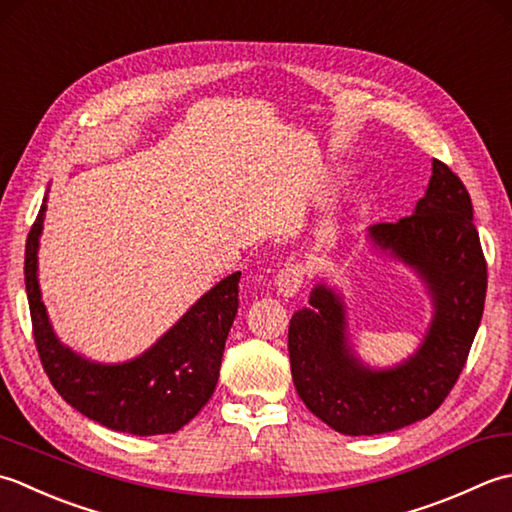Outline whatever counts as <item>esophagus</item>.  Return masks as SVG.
Returning <instances> with one entry per match:
<instances>
[{"label": "esophagus", "mask_w": 512, "mask_h": 512, "mask_svg": "<svg viewBox=\"0 0 512 512\" xmlns=\"http://www.w3.org/2000/svg\"><path fill=\"white\" fill-rule=\"evenodd\" d=\"M302 280H305L302 265H283L276 274V291L285 298L296 296L302 287Z\"/></svg>", "instance_id": "obj_1"}]
</instances>
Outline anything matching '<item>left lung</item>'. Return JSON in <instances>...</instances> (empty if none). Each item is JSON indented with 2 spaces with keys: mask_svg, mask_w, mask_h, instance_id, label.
<instances>
[{
  "mask_svg": "<svg viewBox=\"0 0 512 512\" xmlns=\"http://www.w3.org/2000/svg\"><path fill=\"white\" fill-rule=\"evenodd\" d=\"M369 236L413 265L429 283L435 320L420 351L391 371H369L353 358L340 298L325 285L289 322V362L300 400L344 435H380L424 420L455 387L486 300V258L473 203L460 176L433 161L415 214L378 223Z\"/></svg>",
  "mask_w": 512,
  "mask_h": 512,
  "instance_id": "1",
  "label": "left lung"
}]
</instances>
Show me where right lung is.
<instances>
[{
  "mask_svg": "<svg viewBox=\"0 0 512 512\" xmlns=\"http://www.w3.org/2000/svg\"><path fill=\"white\" fill-rule=\"evenodd\" d=\"M46 198L26 238V294L41 367L70 406L112 431L176 433L212 398L229 327L238 311L241 271L221 280L141 358L114 364L83 360L61 344L37 283V245Z\"/></svg>",
  "mask_w": 512,
  "mask_h": 512,
  "instance_id": "add662e5",
  "label": "right lung"
}]
</instances>
